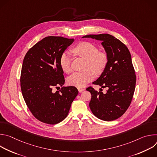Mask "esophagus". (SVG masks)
Instances as JSON below:
<instances>
[{
  "label": "esophagus",
  "mask_w": 157,
  "mask_h": 157,
  "mask_svg": "<svg viewBox=\"0 0 157 157\" xmlns=\"http://www.w3.org/2000/svg\"><path fill=\"white\" fill-rule=\"evenodd\" d=\"M78 91L79 93H81V92H82V91H84L85 90L84 88H82V87H78Z\"/></svg>",
  "instance_id": "esophagus-1"
}]
</instances>
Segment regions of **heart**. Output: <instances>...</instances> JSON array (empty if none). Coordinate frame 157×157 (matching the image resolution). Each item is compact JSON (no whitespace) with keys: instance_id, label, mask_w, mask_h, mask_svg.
<instances>
[{"instance_id":"b5f03b06","label":"heart","mask_w":157,"mask_h":157,"mask_svg":"<svg viewBox=\"0 0 157 157\" xmlns=\"http://www.w3.org/2000/svg\"><path fill=\"white\" fill-rule=\"evenodd\" d=\"M74 53L86 59L84 72H77L70 76L68 83L77 87H82L93 80L94 74L101 75L108 63V56L102 52H99L97 47L88 41H81L73 48ZM59 64L63 71L70 73L72 71L71 57L68 52L63 53L59 58Z\"/></svg>"}]
</instances>
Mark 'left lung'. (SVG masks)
Masks as SVG:
<instances>
[{
    "mask_svg": "<svg viewBox=\"0 0 157 157\" xmlns=\"http://www.w3.org/2000/svg\"><path fill=\"white\" fill-rule=\"evenodd\" d=\"M82 38L101 41L108 56L105 70L93 82L102 88L107 87L108 90L106 94H103L91 86L88 87L86 90L91 94L89 107L98 118L105 121L116 120L128 108L135 91L136 75L130 53L125 44L109 34L89 35Z\"/></svg>",
    "mask_w": 157,
    "mask_h": 157,
    "instance_id": "obj_1",
    "label": "left lung"
}]
</instances>
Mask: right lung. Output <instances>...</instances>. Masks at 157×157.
Segmentation results:
<instances>
[{
    "instance_id": "add662e5",
    "label": "right lung",
    "mask_w": 157,
    "mask_h": 157,
    "mask_svg": "<svg viewBox=\"0 0 157 157\" xmlns=\"http://www.w3.org/2000/svg\"><path fill=\"white\" fill-rule=\"evenodd\" d=\"M73 38L50 36L44 38L26 53L21 67L20 86L25 102L33 116L48 124H56L68 114L78 91L75 86L53 87L64 84L59 58Z\"/></svg>"
}]
</instances>
